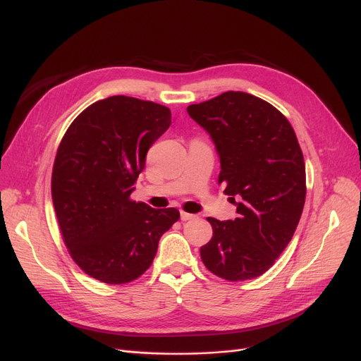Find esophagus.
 Masks as SVG:
<instances>
[{
	"label": "esophagus",
	"instance_id": "obj_1",
	"mask_svg": "<svg viewBox=\"0 0 361 361\" xmlns=\"http://www.w3.org/2000/svg\"><path fill=\"white\" fill-rule=\"evenodd\" d=\"M180 216H181V221H190V219H195L196 215H192V214H187V212H180Z\"/></svg>",
	"mask_w": 361,
	"mask_h": 361
}]
</instances>
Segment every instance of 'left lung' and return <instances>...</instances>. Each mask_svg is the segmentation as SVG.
Listing matches in <instances>:
<instances>
[{"instance_id":"8db88e82","label":"left lung","mask_w":361,"mask_h":361,"mask_svg":"<svg viewBox=\"0 0 361 361\" xmlns=\"http://www.w3.org/2000/svg\"><path fill=\"white\" fill-rule=\"evenodd\" d=\"M187 112L211 136L221 162L218 184L237 206L234 221L211 222L202 245L204 267L226 281L267 272L286 250L306 199V166L282 114L244 92H225Z\"/></svg>"}]
</instances>
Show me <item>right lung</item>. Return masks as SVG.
<instances>
[{"label":"right lung","mask_w":361,"mask_h":361,"mask_svg":"<svg viewBox=\"0 0 361 361\" xmlns=\"http://www.w3.org/2000/svg\"><path fill=\"white\" fill-rule=\"evenodd\" d=\"M171 126L169 108L130 97L87 106L60 143L52 203L73 260L92 278L127 283L154 262L180 212L130 200L146 154Z\"/></svg>","instance_id":"add662e5"}]
</instances>
